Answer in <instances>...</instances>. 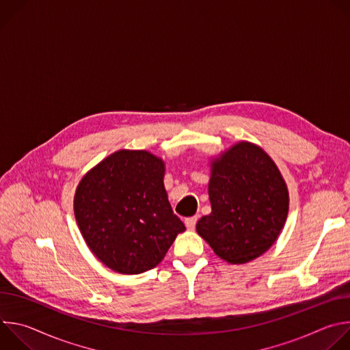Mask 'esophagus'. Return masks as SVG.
<instances>
[{
	"label": "esophagus",
	"instance_id": "1",
	"mask_svg": "<svg viewBox=\"0 0 350 350\" xmlns=\"http://www.w3.org/2000/svg\"><path fill=\"white\" fill-rule=\"evenodd\" d=\"M196 220H198V217H188V219H185L184 224H185L187 230H193L195 224H196Z\"/></svg>",
	"mask_w": 350,
	"mask_h": 350
}]
</instances>
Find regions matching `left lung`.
Wrapping results in <instances>:
<instances>
[{
    "mask_svg": "<svg viewBox=\"0 0 350 350\" xmlns=\"http://www.w3.org/2000/svg\"><path fill=\"white\" fill-rule=\"evenodd\" d=\"M209 165L212 212L196 223V232L224 262H252L269 251L284 228L286 183L265 149L249 141L234 144Z\"/></svg>",
    "mask_w": 350,
    "mask_h": 350,
    "instance_id": "8db88e82",
    "label": "left lung"
}]
</instances>
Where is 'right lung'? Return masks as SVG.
Here are the masks:
<instances>
[{"instance_id":"1","label":"right lung","mask_w":350,"mask_h":350,"mask_svg":"<svg viewBox=\"0 0 350 350\" xmlns=\"http://www.w3.org/2000/svg\"><path fill=\"white\" fill-rule=\"evenodd\" d=\"M165 162L144 149H120L90 169L73 201L95 258L120 274L157 267L180 232L163 184Z\"/></svg>"}]
</instances>
